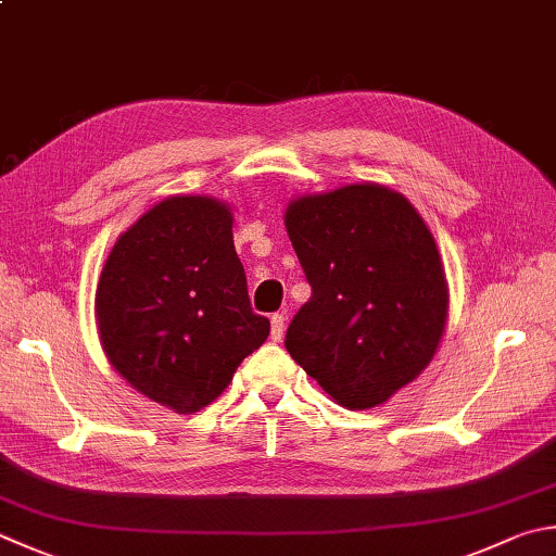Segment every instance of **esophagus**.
Masks as SVG:
<instances>
[{
    "instance_id": "1",
    "label": "esophagus",
    "mask_w": 556,
    "mask_h": 556,
    "mask_svg": "<svg viewBox=\"0 0 556 556\" xmlns=\"http://www.w3.org/2000/svg\"><path fill=\"white\" fill-rule=\"evenodd\" d=\"M282 331H286V314L280 312L270 317V337H274V341H280Z\"/></svg>"
}]
</instances>
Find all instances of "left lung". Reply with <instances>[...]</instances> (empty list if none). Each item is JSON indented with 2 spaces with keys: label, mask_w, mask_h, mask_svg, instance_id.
I'll return each mask as SVG.
<instances>
[{
  "label": "left lung",
  "mask_w": 556,
  "mask_h": 556,
  "mask_svg": "<svg viewBox=\"0 0 556 556\" xmlns=\"http://www.w3.org/2000/svg\"><path fill=\"white\" fill-rule=\"evenodd\" d=\"M286 229L312 286L288 353L341 406L384 404L428 368L445 333L450 292L431 229L372 181L292 198Z\"/></svg>",
  "instance_id": "left-lung-1"
}]
</instances>
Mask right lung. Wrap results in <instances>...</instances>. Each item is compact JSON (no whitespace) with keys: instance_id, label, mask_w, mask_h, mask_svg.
Masks as SVG:
<instances>
[{"instance_id":"1","label":"right lung","mask_w":556,"mask_h":556,"mask_svg":"<svg viewBox=\"0 0 556 556\" xmlns=\"http://www.w3.org/2000/svg\"><path fill=\"white\" fill-rule=\"evenodd\" d=\"M232 207L169 195L115 239L93 317L113 370L148 400L193 414L227 390L270 321L251 312Z\"/></svg>"}]
</instances>
